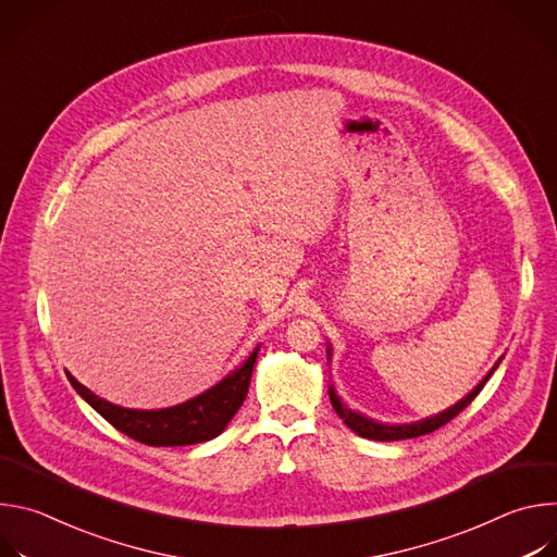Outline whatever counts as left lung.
Wrapping results in <instances>:
<instances>
[{
	"instance_id": "1",
	"label": "left lung",
	"mask_w": 557,
	"mask_h": 557,
	"mask_svg": "<svg viewBox=\"0 0 557 557\" xmlns=\"http://www.w3.org/2000/svg\"><path fill=\"white\" fill-rule=\"evenodd\" d=\"M331 355H333V352H331V346H329V361H331ZM500 361H503V357H500V359L496 361V366L485 374V379H483L479 385H475L467 396H462V399H460L458 404H454L451 408H447V410L441 412V414H434V417L423 419V421H417V423H404V425L379 423V421H374V419H368V417H363V414H359V412L346 408V406L342 404V399L337 396V392H335L333 385L329 387V394H331V404H333L335 412L339 414V419H344V423H346L355 434H359V436H363V438H372V441H404V438H417V436H423V434H430V432L438 430L441 425L449 423L456 414H460V412L475 399V396H479V392L485 387V383L490 381V376L494 374V370L498 368Z\"/></svg>"
}]
</instances>
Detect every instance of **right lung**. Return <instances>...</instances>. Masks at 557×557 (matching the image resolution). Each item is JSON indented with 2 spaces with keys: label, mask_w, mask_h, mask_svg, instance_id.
I'll list each match as a JSON object with an SVG mask.
<instances>
[{
  "label": "right lung",
  "mask_w": 557,
  "mask_h": 557,
  "mask_svg": "<svg viewBox=\"0 0 557 557\" xmlns=\"http://www.w3.org/2000/svg\"><path fill=\"white\" fill-rule=\"evenodd\" d=\"M258 352L260 344L240 368L231 370L213 387L205 389L202 394L194 396V399L181 406L165 410L121 408L101 399V396L78 383L72 374H67V381L78 394H82V399H86L110 425H114L129 438L151 447L194 445L211 441L218 434H222V430L228 425L235 412L240 410V406L247 399Z\"/></svg>",
  "instance_id": "obj_1"
}]
</instances>
